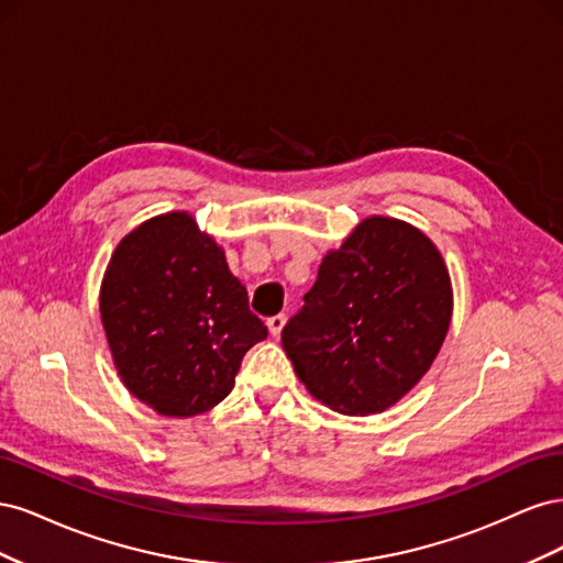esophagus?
<instances>
[{
  "label": "esophagus",
  "mask_w": 563,
  "mask_h": 563,
  "mask_svg": "<svg viewBox=\"0 0 563 563\" xmlns=\"http://www.w3.org/2000/svg\"><path fill=\"white\" fill-rule=\"evenodd\" d=\"M284 323H286V317L284 314H275V317L267 319V329H269L272 335L277 338L282 333V329H284Z\"/></svg>",
  "instance_id": "obj_1"
}]
</instances>
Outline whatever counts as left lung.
<instances>
[{"label":"left lung","instance_id":"left-lung-1","mask_svg":"<svg viewBox=\"0 0 563 563\" xmlns=\"http://www.w3.org/2000/svg\"><path fill=\"white\" fill-rule=\"evenodd\" d=\"M282 345L310 395L345 416L380 413L430 371L453 314L437 246L397 218L362 220L319 265Z\"/></svg>","mask_w":563,"mask_h":563}]
</instances>
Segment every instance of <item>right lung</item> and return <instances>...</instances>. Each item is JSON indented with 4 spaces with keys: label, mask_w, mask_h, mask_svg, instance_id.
<instances>
[{
    "label": "right lung",
    "mask_w": 563,
    "mask_h": 563,
    "mask_svg": "<svg viewBox=\"0 0 563 563\" xmlns=\"http://www.w3.org/2000/svg\"><path fill=\"white\" fill-rule=\"evenodd\" d=\"M100 319L126 389L172 418L223 401L244 354L267 338L223 249L185 211L150 218L119 242Z\"/></svg>",
    "instance_id": "obj_1"
}]
</instances>
